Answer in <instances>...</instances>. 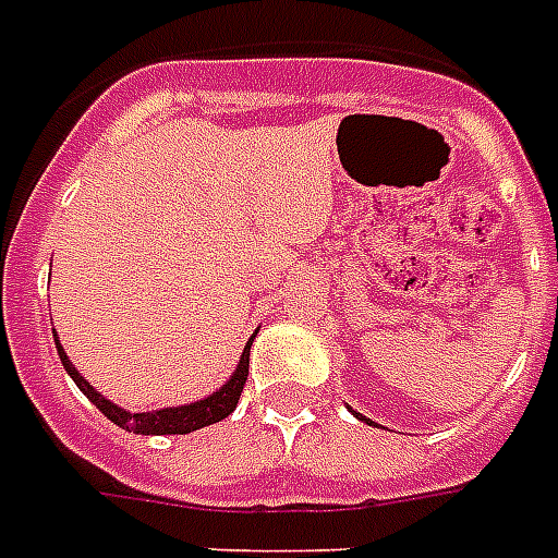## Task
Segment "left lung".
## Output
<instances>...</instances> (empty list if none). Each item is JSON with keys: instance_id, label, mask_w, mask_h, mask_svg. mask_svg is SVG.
I'll use <instances>...</instances> for the list:
<instances>
[{"instance_id": "left-lung-1", "label": "left lung", "mask_w": 558, "mask_h": 558, "mask_svg": "<svg viewBox=\"0 0 558 558\" xmlns=\"http://www.w3.org/2000/svg\"><path fill=\"white\" fill-rule=\"evenodd\" d=\"M356 416H359V414H356Z\"/></svg>"}]
</instances>
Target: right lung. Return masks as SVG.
<instances>
[{"label": "right lung", "instance_id": "1", "mask_svg": "<svg viewBox=\"0 0 558 558\" xmlns=\"http://www.w3.org/2000/svg\"><path fill=\"white\" fill-rule=\"evenodd\" d=\"M252 341L254 336L248 339V344H245L243 356H240V365H236V371L231 373V379L222 385V388L217 390V393H210V397L205 399H196V402H191V405H179V408H161V411H142V414H130L126 408H118L116 402H109L104 393H98V390L92 388L89 381L83 379L81 373L74 371V365L69 362V356H65V350L60 348V341L54 339L57 344V353H60V362H63L65 373L72 376L74 385L86 393V399L89 402H95L98 405V411L107 420H112L116 425H121L124 432H133V434H191L196 432V428H202V425H214L219 423V420H226L231 411L236 408V399H240V393H243V385H245V376H248V350H252Z\"/></svg>", "mask_w": 558, "mask_h": 558}]
</instances>
